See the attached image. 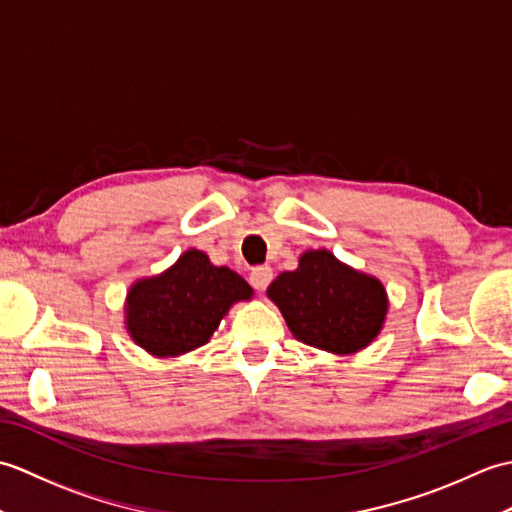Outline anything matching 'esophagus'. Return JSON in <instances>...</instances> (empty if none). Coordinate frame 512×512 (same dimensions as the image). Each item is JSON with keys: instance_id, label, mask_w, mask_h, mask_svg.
Masks as SVG:
<instances>
[{"instance_id": "34e87169", "label": "esophagus", "mask_w": 512, "mask_h": 512, "mask_svg": "<svg viewBox=\"0 0 512 512\" xmlns=\"http://www.w3.org/2000/svg\"><path fill=\"white\" fill-rule=\"evenodd\" d=\"M270 281H273V268L270 266H257L250 273V284L259 292H264L270 286Z\"/></svg>"}]
</instances>
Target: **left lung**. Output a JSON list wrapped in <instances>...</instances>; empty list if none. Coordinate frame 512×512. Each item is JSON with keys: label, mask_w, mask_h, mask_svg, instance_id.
<instances>
[{"label": "left lung", "mask_w": 512, "mask_h": 512, "mask_svg": "<svg viewBox=\"0 0 512 512\" xmlns=\"http://www.w3.org/2000/svg\"><path fill=\"white\" fill-rule=\"evenodd\" d=\"M288 328L301 343L332 354H354L383 330L385 286L372 275L339 262L330 250H308L299 268L268 286Z\"/></svg>", "instance_id": "1"}]
</instances>
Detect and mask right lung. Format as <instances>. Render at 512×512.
<instances>
[{
	"mask_svg": "<svg viewBox=\"0 0 512 512\" xmlns=\"http://www.w3.org/2000/svg\"><path fill=\"white\" fill-rule=\"evenodd\" d=\"M250 297L242 277L191 248L165 273L129 288L125 328L151 356H180L209 343L228 308Z\"/></svg>",
	"mask_w": 512,
	"mask_h": 512,
	"instance_id": "add662e5",
	"label": "right lung"
}]
</instances>
